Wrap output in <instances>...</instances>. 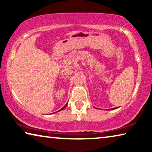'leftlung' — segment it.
<instances>
[{"label": "left lung", "mask_w": 152, "mask_h": 152, "mask_svg": "<svg viewBox=\"0 0 152 152\" xmlns=\"http://www.w3.org/2000/svg\"><path fill=\"white\" fill-rule=\"evenodd\" d=\"M115 108H117H117H111V109H109V110H114V109H115Z\"/></svg>", "instance_id": "1"}]
</instances>
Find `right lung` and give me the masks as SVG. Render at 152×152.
I'll return each mask as SVG.
<instances>
[{"label": "right lung", "mask_w": 152, "mask_h": 152, "mask_svg": "<svg viewBox=\"0 0 152 152\" xmlns=\"http://www.w3.org/2000/svg\"><path fill=\"white\" fill-rule=\"evenodd\" d=\"M67 104H65L64 106H63V107L61 108V110H63V108H65V107H66V106H67Z\"/></svg>", "instance_id": "add662e5"}]
</instances>
